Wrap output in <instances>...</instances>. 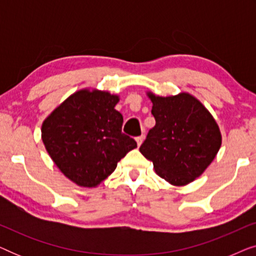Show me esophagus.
<instances>
[{
	"label": "esophagus",
	"instance_id": "esophagus-1",
	"mask_svg": "<svg viewBox=\"0 0 256 256\" xmlns=\"http://www.w3.org/2000/svg\"><path fill=\"white\" fill-rule=\"evenodd\" d=\"M143 138H144V135L138 136V138H136V142H138V146L142 144V142H143Z\"/></svg>",
	"mask_w": 256,
	"mask_h": 256
}]
</instances>
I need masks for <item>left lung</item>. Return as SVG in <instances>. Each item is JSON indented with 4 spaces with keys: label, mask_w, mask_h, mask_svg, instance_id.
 Segmentation results:
<instances>
[{
    "label": "left lung",
    "mask_w": 256,
    "mask_h": 256,
    "mask_svg": "<svg viewBox=\"0 0 256 256\" xmlns=\"http://www.w3.org/2000/svg\"><path fill=\"white\" fill-rule=\"evenodd\" d=\"M150 129L140 152L152 160L156 174L170 184L182 186L204 172L218 154L222 134L210 112L188 93L156 96Z\"/></svg>",
    "instance_id": "obj_1"
}]
</instances>
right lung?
<instances>
[{
  "mask_svg": "<svg viewBox=\"0 0 256 256\" xmlns=\"http://www.w3.org/2000/svg\"><path fill=\"white\" fill-rule=\"evenodd\" d=\"M118 96L82 90L68 96L42 126V140L58 169L79 186L94 188L116 169L138 143L122 132Z\"/></svg>",
  "mask_w": 256,
  "mask_h": 256,
  "instance_id": "1",
  "label": "right lung"
}]
</instances>
